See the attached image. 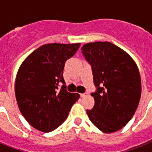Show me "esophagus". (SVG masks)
<instances>
[{
  "mask_svg": "<svg viewBox=\"0 0 152 152\" xmlns=\"http://www.w3.org/2000/svg\"><path fill=\"white\" fill-rule=\"evenodd\" d=\"M88 92H84V93H82V94H80V96L82 98L86 97V96H88Z\"/></svg>",
  "mask_w": 152,
  "mask_h": 152,
  "instance_id": "obj_1",
  "label": "esophagus"
}]
</instances>
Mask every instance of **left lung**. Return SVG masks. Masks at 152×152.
Masks as SVG:
<instances>
[{
	"mask_svg": "<svg viewBox=\"0 0 152 152\" xmlns=\"http://www.w3.org/2000/svg\"><path fill=\"white\" fill-rule=\"evenodd\" d=\"M91 64L96 91L95 106L88 110L91 121L102 132L122 129L136 112L141 95L139 70L132 58L109 42L87 43L81 48Z\"/></svg>",
	"mask_w": 152,
	"mask_h": 152,
	"instance_id": "8db88e82",
	"label": "left lung"
}]
</instances>
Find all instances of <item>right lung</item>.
<instances>
[{
	"label": "right lung",
	"instance_id": "right-lung-1",
	"mask_svg": "<svg viewBox=\"0 0 152 152\" xmlns=\"http://www.w3.org/2000/svg\"><path fill=\"white\" fill-rule=\"evenodd\" d=\"M80 46L46 44L31 53L20 67L15 84L16 101L23 116L34 129L44 132L56 129L79 99V94L67 91L63 70Z\"/></svg>",
	"mask_w": 152,
	"mask_h": 152
}]
</instances>
